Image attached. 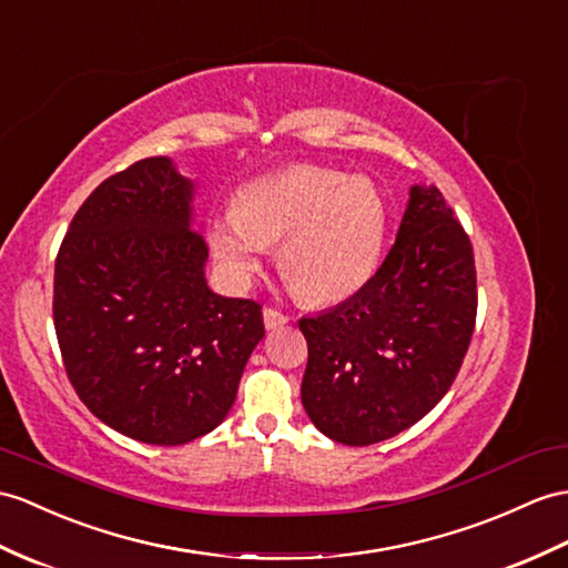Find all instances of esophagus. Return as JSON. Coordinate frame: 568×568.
<instances>
[{
	"label": "esophagus",
	"instance_id": "1",
	"mask_svg": "<svg viewBox=\"0 0 568 568\" xmlns=\"http://www.w3.org/2000/svg\"><path fill=\"white\" fill-rule=\"evenodd\" d=\"M262 315H265V327L267 329H276V327H282V325L288 323V315L282 313L280 308H274V306H267L265 311H262Z\"/></svg>",
	"mask_w": 568,
	"mask_h": 568
}]
</instances>
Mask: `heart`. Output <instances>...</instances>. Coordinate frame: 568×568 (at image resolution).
<instances>
[{"instance_id": "1", "label": "heart", "mask_w": 568, "mask_h": 568, "mask_svg": "<svg viewBox=\"0 0 568 568\" xmlns=\"http://www.w3.org/2000/svg\"><path fill=\"white\" fill-rule=\"evenodd\" d=\"M385 233L388 206L368 178L292 165L247 183L239 210L212 221L210 241L239 282L260 270L267 245L282 243L280 267L294 292L313 303H335L371 280Z\"/></svg>"}]
</instances>
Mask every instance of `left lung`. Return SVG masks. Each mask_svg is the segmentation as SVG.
Segmentation results:
<instances>
[{
	"label": "left lung",
	"instance_id": "8db88e82",
	"mask_svg": "<svg viewBox=\"0 0 568 568\" xmlns=\"http://www.w3.org/2000/svg\"><path fill=\"white\" fill-rule=\"evenodd\" d=\"M475 321L473 243L436 187H412L376 274L337 308L298 321L311 422L344 446L405 432L450 390Z\"/></svg>",
	"mask_w": 568,
	"mask_h": 568
}]
</instances>
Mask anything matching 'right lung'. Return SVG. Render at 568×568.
<instances>
[{
  "instance_id": "obj_1",
  "label": "right lung",
  "mask_w": 568,
  "mask_h": 568,
  "mask_svg": "<svg viewBox=\"0 0 568 568\" xmlns=\"http://www.w3.org/2000/svg\"><path fill=\"white\" fill-rule=\"evenodd\" d=\"M192 183L165 156L105 178L54 260L52 321L79 399L115 432L180 446L229 414L265 337L262 306L204 282Z\"/></svg>"
}]
</instances>
